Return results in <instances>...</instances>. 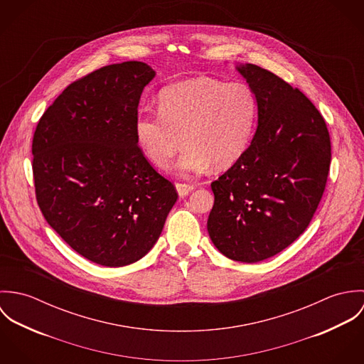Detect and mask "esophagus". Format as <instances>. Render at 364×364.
Here are the masks:
<instances>
[{
    "instance_id": "34e87169",
    "label": "esophagus",
    "mask_w": 364,
    "mask_h": 364,
    "mask_svg": "<svg viewBox=\"0 0 364 364\" xmlns=\"http://www.w3.org/2000/svg\"><path fill=\"white\" fill-rule=\"evenodd\" d=\"M175 188H176V192H178V195H179L181 198L188 196V195L195 189L193 185H186V183H176Z\"/></svg>"
}]
</instances>
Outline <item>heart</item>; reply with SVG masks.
<instances>
[{
  "instance_id": "1",
  "label": "heart",
  "mask_w": 364,
  "mask_h": 364,
  "mask_svg": "<svg viewBox=\"0 0 364 364\" xmlns=\"http://www.w3.org/2000/svg\"><path fill=\"white\" fill-rule=\"evenodd\" d=\"M159 114L139 112L134 139L143 154L158 168H166L188 146L178 164L183 176L213 166L227 169L245 153L255 126L258 101L245 82L210 77L186 80L165 88L158 97Z\"/></svg>"
}]
</instances>
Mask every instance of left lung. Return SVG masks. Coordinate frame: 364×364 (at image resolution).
<instances>
[{
  "instance_id": "left-lung-1",
  "label": "left lung",
  "mask_w": 364,
  "mask_h": 364,
  "mask_svg": "<svg viewBox=\"0 0 364 364\" xmlns=\"http://www.w3.org/2000/svg\"><path fill=\"white\" fill-rule=\"evenodd\" d=\"M235 70L257 95V132L242 156L211 183L208 231L224 257L255 263L282 252L309 227L325 189L331 140L301 91L255 64Z\"/></svg>"
}]
</instances>
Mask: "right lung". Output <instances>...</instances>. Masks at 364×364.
<instances>
[{
	"instance_id": "obj_1",
	"label": "right lung",
	"mask_w": 364,
	"mask_h": 364,
	"mask_svg": "<svg viewBox=\"0 0 364 364\" xmlns=\"http://www.w3.org/2000/svg\"><path fill=\"white\" fill-rule=\"evenodd\" d=\"M154 77L141 61L105 65L68 85L33 136L36 199L46 221L75 252L102 266L147 255L178 199L133 132Z\"/></svg>"
}]
</instances>
